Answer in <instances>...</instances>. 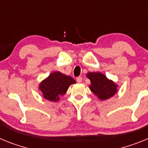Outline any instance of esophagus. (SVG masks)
I'll return each instance as SVG.
<instances>
[{
	"label": "esophagus",
	"mask_w": 148,
	"mask_h": 148,
	"mask_svg": "<svg viewBox=\"0 0 148 148\" xmlns=\"http://www.w3.org/2000/svg\"><path fill=\"white\" fill-rule=\"evenodd\" d=\"M82 80H83V78L81 77H78L77 78V82L79 83H80L82 82Z\"/></svg>",
	"instance_id": "34e87169"
}]
</instances>
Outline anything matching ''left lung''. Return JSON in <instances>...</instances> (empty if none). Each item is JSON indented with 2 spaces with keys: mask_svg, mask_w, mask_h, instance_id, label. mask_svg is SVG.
Listing matches in <instances>:
<instances>
[{
  "mask_svg": "<svg viewBox=\"0 0 148 148\" xmlns=\"http://www.w3.org/2000/svg\"><path fill=\"white\" fill-rule=\"evenodd\" d=\"M86 77L90 79V90L101 101L115 95L118 92V85L106 76L100 72H88Z\"/></svg>",
  "mask_w": 148,
  "mask_h": 148,
  "instance_id": "1",
  "label": "left lung"
}]
</instances>
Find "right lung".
<instances>
[{
	"label": "right lung",
	"mask_w": 148,
	"mask_h": 148,
	"mask_svg": "<svg viewBox=\"0 0 148 148\" xmlns=\"http://www.w3.org/2000/svg\"><path fill=\"white\" fill-rule=\"evenodd\" d=\"M74 83L76 81L70 76L60 71H54L39 83L38 89L42 92L44 98L56 102L66 93L71 85Z\"/></svg>",
	"instance_id": "add662e5"
}]
</instances>
